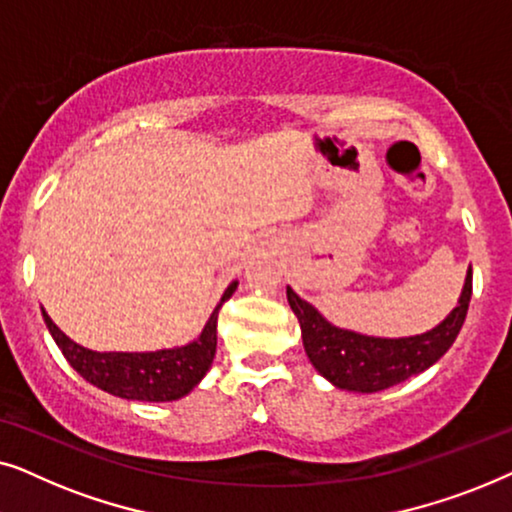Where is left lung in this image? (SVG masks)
<instances>
[{
	"instance_id": "left-lung-1",
	"label": "left lung",
	"mask_w": 512,
	"mask_h": 512,
	"mask_svg": "<svg viewBox=\"0 0 512 512\" xmlns=\"http://www.w3.org/2000/svg\"><path fill=\"white\" fill-rule=\"evenodd\" d=\"M471 291L473 270L468 268L457 307L431 331L408 335V338H375V335L333 326L291 286H286V298L303 331L307 359L317 368V373L338 389L375 394V391L405 382L412 375L424 373L452 347L464 326Z\"/></svg>"
}]
</instances>
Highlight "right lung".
Segmentation results:
<instances>
[{
	"label": "right lung",
	"instance_id": "right-lung-1",
	"mask_svg": "<svg viewBox=\"0 0 512 512\" xmlns=\"http://www.w3.org/2000/svg\"><path fill=\"white\" fill-rule=\"evenodd\" d=\"M235 289L237 282H230L198 338L188 345L158 349V352H95V349L81 347L72 338H67L53 324L46 310H41V314H44L55 345L62 349L69 366L83 380L95 384L97 389L107 391V394L125 398V401L167 403L191 394L202 377L207 375V370L212 368L219 310L233 296Z\"/></svg>",
	"mask_w": 512,
	"mask_h": 512
}]
</instances>
